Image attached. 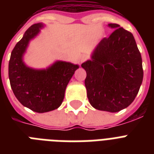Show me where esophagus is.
<instances>
[{
	"label": "esophagus",
	"instance_id": "obj_1",
	"mask_svg": "<svg viewBox=\"0 0 154 154\" xmlns=\"http://www.w3.org/2000/svg\"><path fill=\"white\" fill-rule=\"evenodd\" d=\"M86 58H87V57H86V56H85V55L81 56V57H80L79 59H78V62H79L80 65H82V63L84 62L85 60H86Z\"/></svg>",
	"mask_w": 154,
	"mask_h": 154
}]
</instances>
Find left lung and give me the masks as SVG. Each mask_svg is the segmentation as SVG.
Returning a JSON list of instances; mask_svg holds the SVG:
<instances>
[{
  "mask_svg": "<svg viewBox=\"0 0 154 154\" xmlns=\"http://www.w3.org/2000/svg\"><path fill=\"white\" fill-rule=\"evenodd\" d=\"M82 63L86 71L85 85L90 105L96 109L119 112L131 104L143 80L141 53L131 32L117 24Z\"/></svg>",
  "mask_w": 154,
  "mask_h": 154,
  "instance_id": "8db88e82",
  "label": "left lung"
}]
</instances>
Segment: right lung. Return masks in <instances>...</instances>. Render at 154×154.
<instances>
[{
  "label": "right lung",
  "mask_w": 154,
  "mask_h": 154,
  "mask_svg": "<svg viewBox=\"0 0 154 154\" xmlns=\"http://www.w3.org/2000/svg\"><path fill=\"white\" fill-rule=\"evenodd\" d=\"M44 27L42 23L30 26L11 53L8 77L15 97L24 106L37 112L57 109L62 103L65 89L78 65L57 60L46 69H36L25 65L23 57L29 42Z\"/></svg>",
  "instance_id": "obj_1"
}]
</instances>
